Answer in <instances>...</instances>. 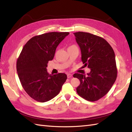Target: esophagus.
Returning <instances> with one entry per match:
<instances>
[{
	"mask_svg": "<svg viewBox=\"0 0 132 132\" xmlns=\"http://www.w3.org/2000/svg\"><path fill=\"white\" fill-rule=\"evenodd\" d=\"M72 77V75L71 74H68V78H70Z\"/></svg>",
	"mask_w": 132,
	"mask_h": 132,
	"instance_id": "34e87169",
	"label": "esophagus"
}]
</instances>
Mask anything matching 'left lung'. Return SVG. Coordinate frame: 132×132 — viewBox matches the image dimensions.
Listing matches in <instances>:
<instances>
[{
  "label": "left lung",
  "mask_w": 132,
  "mask_h": 132,
  "mask_svg": "<svg viewBox=\"0 0 132 132\" xmlns=\"http://www.w3.org/2000/svg\"><path fill=\"white\" fill-rule=\"evenodd\" d=\"M82 54V61L91 71L85 74L75 73L80 80L77 92L80 96L95 102L108 93L116 79L117 70L115 54L105 39L91 33H74Z\"/></svg>",
  "instance_id": "left-lung-1"
}]
</instances>
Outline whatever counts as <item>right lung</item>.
<instances>
[{
	"mask_svg": "<svg viewBox=\"0 0 132 132\" xmlns=\"http://www.w3.org/2000/svg\"><path fill=\"white\" fill-rule=\"evenodd\" d=\"M69 32H49L31 38L23 47L16 63V69L24 89L39 102H46L60 93L67 79L64 73L49 74L47 63Z\"/></svg>",
	"mask_w": 132,
	"mask_h": 132,
	"instance_id": "obj_1",
	"label": "right lung"
}]
</instances>
